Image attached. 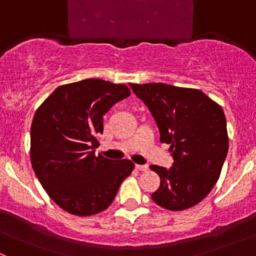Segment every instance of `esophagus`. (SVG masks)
<instances>
[{
  "instance_id": "1",
  "label": "esophagus",
  "mask_w": 256,
  "mask_h": 256,
  "mask_svg": "<svg viewBox=\"0 0 256 256\" xmlns=\"http://www.w3.org/2000/svg\"><path fill=\"white\" fill-rule=\"evenodd\" d=\"M135 168L138 171H147L148 166H146V164H135Z\"/></svg>"
}]
</instances>
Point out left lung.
Listing matches in <instances>:
<instances>
[{"mask_svg":"<svg viewBox=\"0 0 256 256\" xmlns=\"http://www.w3.org/2000/svg\"><path fill=\"white\" fill-rule=\"evenodd\" d=\"M156 120L161 142L170 144V170L152 164L161 183L152 200L168 210H184L204 200L220 176L229 138L223 109L202 90L164 82L130 84Z\"/></svg>","mask_w":256,"mask_h":256,"instance_id":"1","label":"left lung"}]
</instances>
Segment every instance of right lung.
<instances>
[{
	"label": "right lung",
	"instance_id": "obj_1",
	"mask_svg": "<svg viewBox=\"0 0 256 256\" xmlns=\"http://www.w3.org/2000/svg\"><path fill=\"white\" fill-rule=\"evenodd\" d=\"M125 84L85 79L62 85L42 102L30 126V164L54 203L88 216L105 210L131 174L128 160L95 156L102 115L130 95Z\"/></svg>",
	"mask_w": 256,
	"mask_h": 256
}]
</instances>
